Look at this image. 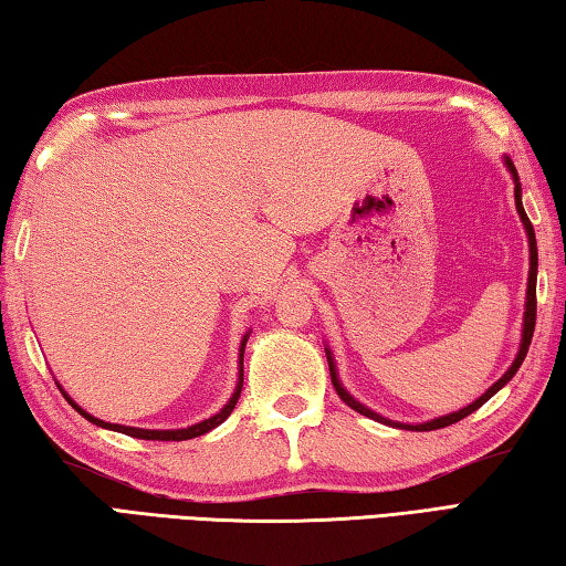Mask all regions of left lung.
<instances>
[{
	"label": "left lung",
	"mask_w": 566,
	"mask_h": 566,
	"mask_svg": "<svg viewBox=\"0 0 566 566\" xmlns=\"http://www.w3.org/2000/svg\"><path fill=\"white\" fill-rule=\"evenodd\" d=\"M505 165H507V169H510V175H513V179H515V207H517V214H520L522 223H525L527 243H530V279H527V297H525V317H522V339H520V349H517L515 361H513V365H510V369L505 371V375L500 377V379L493 384V387H490V389L483 394L481 399H475L473 403H468V407L458 409V411H453V413H446V416H439V419H433V421H426V423H416V426H413V423H399V421L384 419V416H379L377 411L367 409L365 403H359L355 397H352V394L343 387V381H339V377H337V367H335L333 352L325 349V352H327V365H329V377H333V387H335V391H337V397L343 399L349 409H355L357 413L369 416V419L381 421V423H387V426H397V429H403V431H436V429H446V426L461 421V419H465L468 413H473V411L481 409L483 403H485L490 397H493V394H497L500 389L505 387V384H507L510 379H513V377L517 375L522 359L527 357V349H530V343H532V333H535V319H537V241H535V229H532V223H530V219H527V214H525V207H522V187H520L517 169H515V165H513V159L505 157Z\"/></svg>",
	"instance_id": "obj_1"
}]
</instances>
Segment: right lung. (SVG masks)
I'll list each match as a JSON object with an SVG mask.
<instances>
[{"label": "right lung", "instance_id": "right-lung-1", "mask_svg": "<svg viewBox=\"0 0 566 566\" xmlns=\"http://www.w3.org/2000/svg\"><path fill=\"white\" fill-rule=\"evenodd\" d=\"M247 339H249V335H243V339H241V349H239V384H237V389H233V394H231V399L223 403V409L219 411V413H214V416H209V419H205V421H199V423H195V426H187V429H169V431H155V429H135V426H123V423H108V421H101V419H95V416H91L88 411H83L76 401H73L66 391H63L61 387V391H63V397H66V401L71 403L73 409H76L83 419H88L91 423H95V426H101V429H111V431H117V433H125V436H133V439H143V441H187V439H197V436H205V433H209L211 429H217L219 423H223L229 419V413L233 411V407H237V401H239V397H241V389H243V347H247Z\"/></svg>", "mask_w": 566, "mask_h": 566}]
</instances>
